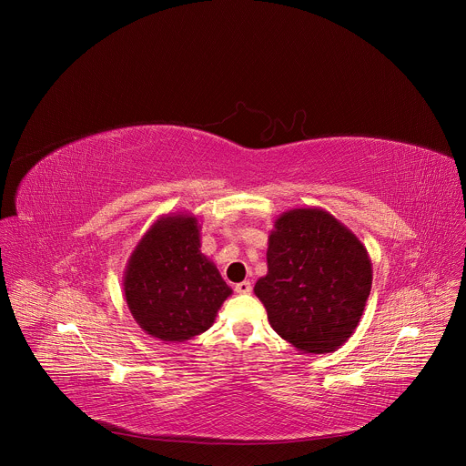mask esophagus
Segmentation results:
<instances>
[{
	"instance_id": "1",
	"label": "esophagus",
	"mask_w": 466,
	"mask_h": 466,
	"mask_svg": "<svg viewBox=\"0 0 466 466\" xmlns=\"http://www.w3.org/2000/svg\"><path fill=\"white\" fill-rule=\"evenodd\" d=\"M236 293H239V295H247V293H250L252 291V286H250V282L248 280H243V282H239V284H236Z\"/></svg>"
}]
</instances>
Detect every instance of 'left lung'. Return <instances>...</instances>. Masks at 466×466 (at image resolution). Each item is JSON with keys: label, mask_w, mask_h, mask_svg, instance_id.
Segmentation results:
<instances>
[{"label": "left lung", "mask_w": 466, "mask_h": 466, "mask_svg": "<svg viewBox=\"0 0 466 466\" xmlns=\"http://www.w3.org/2000/svg\"><path fill=\"white\" fill-rule=\"evenodd\" d=\"M372 263L360 238L329 212L291 208L275 219L268 275L254 295L277 334L302 354L336 352L360 324Z\"/></svg>", "instance_id": "1"}]
</instances>
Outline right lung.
<instances>
[{
	"label": "right lung",
	"mask_w": 466,
	"mask_h": 466,
	"mask_svg": "<svg viewBox=\"0 0 466 466\" xmlns=\"http://www.w3.org/2000/svg\"><path fill=\"white\" fill-rule=\"evenodd\" d=\"M123 291L147 336L184 343L207 331L232 289L201 252V225L187 212L160 216L130 252Z\"/></svg>",
	"instance_id": "1"
}]
</instances>
